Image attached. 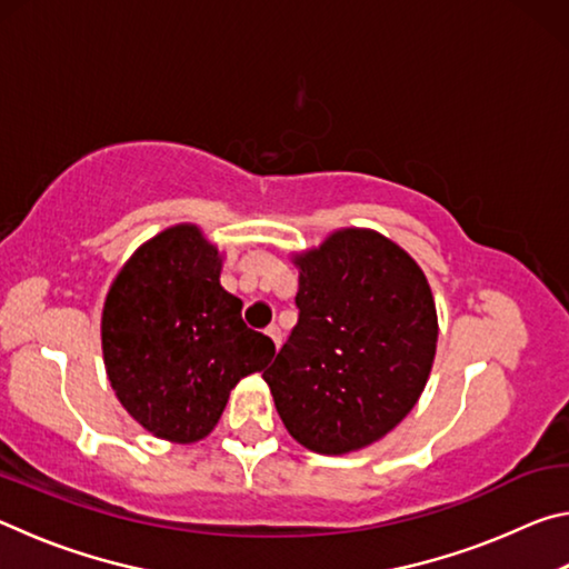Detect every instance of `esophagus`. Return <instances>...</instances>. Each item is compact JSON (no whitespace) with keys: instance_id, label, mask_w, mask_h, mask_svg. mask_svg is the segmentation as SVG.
Returning <instances> with one entry per match:
<instances>
[{"instance_id":"1","label":"esophagus","mask_w":569,"mask_h":569,"mask_svg":"<svg viewBox=\"0 0 569 569\" xmlns=\"http://www.w3.org/2000/svg\"><path fill=\"white\" fill-rule=\"evenodd\" d=\"M266 333L271 336V341L276 343V349H281V343H283V333H281V329H278V326L273 323V326H268Z\"/></svg>"}]
</instances>
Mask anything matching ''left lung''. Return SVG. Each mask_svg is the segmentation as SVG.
Here are the masks:
<instances>
[{
	"instance_id": "left-lung-1",
	"label": "left lung",
	"mask_w": 569,
	"mask_h": 569,
	"mask_svg": "<svg viewBox=\"0 0 569 569\" xmlns=\"http://www.w3.org/2000/svg\"><path fill=\"white\" fill-rule=\"evenodd\" d=\"M298 323L263 371L288 435L319 455L387 437L427 387L437 306L407 250L343 228L296 256Z\"/></svg>"
}]
</instances>
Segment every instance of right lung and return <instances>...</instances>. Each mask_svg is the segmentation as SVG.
<instances>
[{
	"mask_svg": "<svg viewBox=\"0 0 569 569\" xmlns=\"http://www.w3.org/2000/svg\"><path fill=\"white\" fill-rule=\"evenodd\" d=\"M240 308L198 226L162 230L122 266L104 298L102 356L120 403L150 435L208 437L230 389L273 359V341Z\"/></svg>",
	"mask_w": 569,
	"mask_h": 569,
	"instance_id": "obj_1",
	"label": "right lung"
}]
</instances>
